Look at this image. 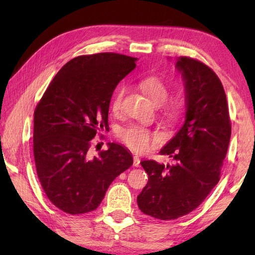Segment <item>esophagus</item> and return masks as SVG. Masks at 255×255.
I'll list each match as a JSON object with an SVG mask.
<instances>
[{
    "instance_id": "34e87169",
    "label": "esophagus",
    "mask_w": 255,
    "mask_h": 255,
    "mask_svg": "<svg viewBox=\"0 0 255 255\" xmlns=\"http://www.w3.org/2000/svg\"><path fill=\"white\" fill-rule=\"evenodd\" d=\"M139 164H140L139 156H137V155H133V166L138 167V166H139Z\"/></svg>"
}]
</instances>
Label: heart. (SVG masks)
I'll use <instances>...</instances> for the list:
<instances>
[{
  "instance_id": "heart-1",
  "label": "heart",
  "mask_w": 255,
  "mask_h": 255,
  "mask_svg": "<svg viewBox=\"0 0 255 255\" xmlns=\"http://www.w3.org/2000/svg\"><path fill=\"white\" fill-rule=\"evenodd\" d=\"M139 88L147 94L155 105H162V116L167 123L175 124L182 117L184 110L183 101L181 99L166 101L170 96L169 86L159 77H144L139 81ZM125 93H126V86L120 85L111 98V110L115 114H119L123 109ZM118 137L129 149L136 153L147 152L158 140L156 132L143 126H138V125H131V126L123 128L119 131Z\"/></svg>"
}]
</instances>
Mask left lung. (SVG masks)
<instances>
[{
	"mask_svg": "<svg viewBox=\"0 0 255 255\" xmlns=\"http://www.w3.org/2000/svg\"><path fill=\"white\" fill-rule=\"evenodd\" d=\"M176 68L185 84V122L161 149L173 163L140 162L148 182L137 197L145 215L172 221L202 204L221 179L232 125L226 94L216 73L200 60L181 56Z\"/></svg>",
	"mask_w": 255,
	"mask_h": 255,
	"instance_id": "obj_1",
	"label": "left lung"
}]
</instances>
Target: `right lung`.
Wrapping results in <instances>:
<instances>
[{
    "label": "right lung",
    "instance_id": "obj_1",
    "mask_svg": "<svg viewBox=\"0 0 255 255\" xmlns=\"http://www.w3.org/2000/svg\"><path fill=\"white\" fill-rule=\"evenodd\" d=\"M136 59L116 53L77 56L60 68L34 109L37 175L64 213L97 209L112 181L132 165L131 154L119 144L108 143L93 157L89 150L98 130L108 128L112 93Z\"/></svg>",
    "mask_w": 255,
    "mask_h": 255
}]
</instances>
